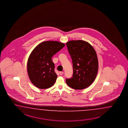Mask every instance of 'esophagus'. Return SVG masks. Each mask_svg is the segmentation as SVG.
<instances>
[{
	"mask_svg": "<svg viewBox=\"0 0 128 128\" xmlns=\"http://www.w3.org/2000/svg\"><path fill=\"white\" fill-rule=\"evenodd\" d=\"M60 73V75H62V74H64V72H59Z\"/></svg>",
	"mask_w": 128,
	"mask_h": 128,
	"instance_id": "obj_1",
	"label": "esophagus"
}]
</instances>
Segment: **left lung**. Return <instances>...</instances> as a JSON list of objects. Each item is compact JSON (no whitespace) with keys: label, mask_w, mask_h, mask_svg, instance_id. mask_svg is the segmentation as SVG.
Returning <instances> with one entry per match:
<instances>
[{"label":"left lung","mask_w":128,"mask_h":128,"mask_svg":"<svg viewBox=\"0 0 128 128\" xmlns=\"http://www.w3.org/2000/svg\"><path fill=\"white\" fill-rule=\"evenodd\" d=\"M66 45L73 65V76L66 79V83L74 89L83 90L96 78L98 69L96 53L89 43L84 40H71Z\"/></svg>","instance_id":"8db88e82"}]
</instances>
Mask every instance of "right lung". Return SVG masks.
I'll return each instance as SVG.
<instances>
[{"label": "right lung", "mask_w": 128, "mask_h": 128, "mask_svg": "<svg viewBox=\"0 0 128 128\" xmlns=\"http://www.w3.org/2000/svg\"><path fill=\"white\" fill-rule=\"evenodd\" d=\"M65 46L57 41H46L39 44L32 50L28 59L27 69L29 79L35 86L45 89L54 85L57 76L52 56Z\"/></svg>", "instance_id": "1"}]
</instances>
